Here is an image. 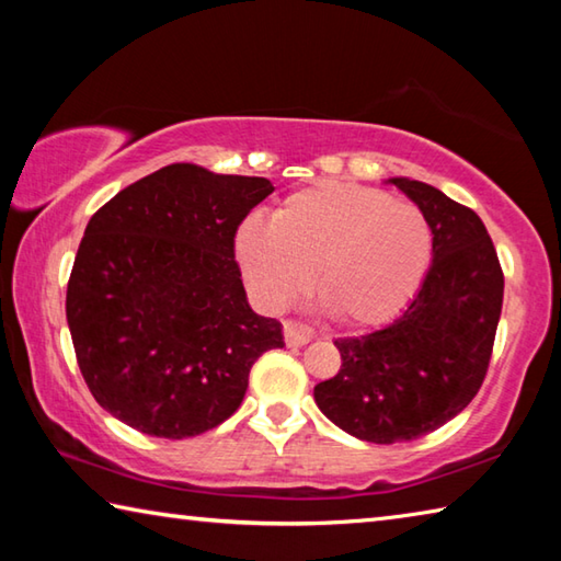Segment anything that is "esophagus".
<instances>
[{
  "mask_svg": "<svg viewBox=\"0 0 561 561\" xmlns=\"http://www.w3.org/2000/svg\"><path fill=\"white\" fill-rule=\"evenodd\" d=\"M311 336H314V331L309 327L299 324V321H284V341H287V346L309 344Z\"/></svg>",
  "mask_w": 561,
  "mask_h": 561,
  "instance_id": "34e87169",
  "label": "esophagus"
}]
</instances>
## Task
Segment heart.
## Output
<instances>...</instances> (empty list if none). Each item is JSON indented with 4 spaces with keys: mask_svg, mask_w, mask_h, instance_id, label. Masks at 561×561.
Here are the masks:
<instances>
[{
    "mask_svg": "<svg viewBox=\"0 0 561 561\" xmlns=\"http://www.w3.org/2000/svg\"><path fill=\"white\" fill-rule=\"evenodd\" d=\"M237 260L264 307L282 309L311 287L339 321L378 327L413 301L433 260V230L411 203L348 183L289 195L272 225L244 222Z\"/></svg>",
    "mask_w": 561,
    "mask_h": 561,
    "instance_id": "heart-1",
    "label": "heart"
}]
</instances>
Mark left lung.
Segmentation results:
<instances>
[{
	"label": "left lung",
	"mask_w": 561,
	"mask_h": 561,
	"mask_svg": "<svg viewBox=\"0 0 561 561\" xmlns=\"http://www.w3.org/2000/svg\"><path fill=\"white\" fill-rule=\"evenodd\" d=\"M433 230V264L401 317L336 339L341 368L314 386L319 411L358 440L391 445L433 433L485 381L502 311L500 260L470 207L421 180L391 178Z\"/></svg>",
	"instance_id": "obj_1"
}]
</instances>
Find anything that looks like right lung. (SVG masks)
Masks as SVG:
<instances>
[{
  "mask_svg": "<svg viewBox=\"0 0 561 561\" xmlns=\"http://www.w3.org/2000/svg\"><path fill=\"white\" fill-rule=\"evenodd\" d=\"M272 193L267 178L173 163L91 217L66 321L83 381L113 417L193 438L240 408L254 360L284 346L279 321L247 304L234 262L237 227Z\"/></svg>",
  "mask_w": 561,
  "mask_h": 561,
  "instance_id": "right-lung-1",
  "label": "right lung"
}]
</instances>
